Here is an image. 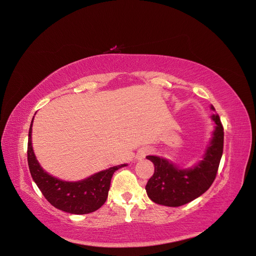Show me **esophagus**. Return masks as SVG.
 <instances>
[{
  "label": "esophagus",
  "mask_w": 256,
  "mask_h": 256,
  "mask_svg": "<svg viewBox=\"0 0 256 256\" xmlns=\"http://www.w3.org/2000/svg\"><path fill=\"white\" fill-rule=\"evenodd\" d=\"M150 149L149 148H142L140 149V150L138 152V158H145V156H147L148 154H150Z\"/></svg>",
  "instance_id": "34e87169"
}]
</instances>
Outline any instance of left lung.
Here are the masks:
<instances>
[{
    "label": "left lung",
    "mask_w": 256,
    "mask_h": 256,
    "mask_svg": "<svg viewBox=\"0 0 256 256\" xmlns=\"http://www.w3.org/2000/svg\"><path fill=\"white\" fill-rule=\"evenodd\" d=\"M210 108L215 110L213 106ZM212 118L216 122L213 138L204 158L194 168L180 170L160 156H146L154 164V172L145 188L156 204L181 206L201 196L213 184L224 152V127L219 116Z\"/></svg>",
    "instance_id": "left-lung-1"
}]
</instances>
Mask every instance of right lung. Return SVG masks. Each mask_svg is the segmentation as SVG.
Listing matches in <instances>:
<instances>
[{"instance_id":"add662e5","label":"right lung","mask_w":256,"mask_h":256,"mask_svg":"<svg viewBox=\"0 0 256 256\" xmlns=\"http://www.w3.org/2000/svg\"><path fill=\"white\" fill-rule=\"evenodd\" d=\"M32 125V120L28 131V162L32 178L43 196L52 206L66 213L82 215L98 210L108 198L110 182L114 172L126 166V164L110 167L109 170L100 172L82 181H61L44 172L34 156L30 136Z\"/></svg>"}]
</instances>
